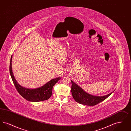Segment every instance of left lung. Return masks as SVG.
<instances>
[{
	"label": "left lung",
	"instance_id": "1",
	"mask_svg": "<svg viewBox=\"0 0 131 131\" xmlns=\"http://www.w3.org/2000/svg\"><path fill=\"white\" fill-rule=\"evenodd\" d=\"M71 92L75 101L82 105L87 106H95L105 100L114 91L103 96H97L87 93L82 88L71 81Z\"/></svg>",
	"mask_w": 131,
	"mask_h": 131
}]
</instances>
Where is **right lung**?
<instances>
[{
  "mask_svg": "<svg viewBox=\"0 0 131 131\" xmlns=\"http://www.w3.org/2000/svg\"><path fill=\"white\" fill-rule=\"evenodd\" d=\"M12 56L10 64V74L13 83L19 94L26 100L33 102L48 100L52 95L53 86L61 78L58 77L52 79L44 85L37 88L29 89L23 87L19 84L13 75L12 69Z\"/></svg>",
  "mask_w": 131,
  "mask_h": 131,
  "instance_id": "1",
  "label": "right lung"
}]
</instances>
